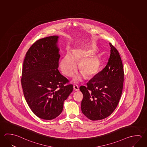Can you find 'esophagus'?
<instances>
[{
    "instance_id": "34e87169",
    "label": "esophagus",
    "mask_w": 147,
    "mask_h": 147,
    "mask_svg": "<svg viewBox=\"0 0 147 147\" xmlns=\"http://www.w3.org/2000/svg\"><path fill=\"white\" fill-rule=\"evenodd\" d=\"M73 89H74V90L75 91H79V90H80L78 86L76 85H74V86H73Z\"/></svg>"
}]
</instances>
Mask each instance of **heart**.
Masks as SVG:
<instances>
[{
	"mask_svg": "<svg viewBox=\"0 0 147 147\" xmlns=\"http://www.w3.org/2000/svg\"><path fill=\"white\" fill-rule=\"evenodd\" d=\"M89 55V51L83 49H75L72 54L68 53L60 60L59 67L64 74L67 76H72L79 62L78 67L80 71L87 77L94 76L100 67V61L97 57H87ZM83 74H77L75 76V82L81 81Z\"/></svg>",
	"mask_w": 147,
	"mask_h": 147,
	"instance_id": "1",
	"label": "heart"
}]
</instances>
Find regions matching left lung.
Wrapping results in <instances>:
<instances>
[{"label": "left lung", "mask_w": 147, "mask_h": 147, "mask_svg": "<svg viewBox=\"0 0 147 147\" xmlns=\"http://www.w3.org/2000/svg\"><path fill=\"white\" fill-rule=\"evenodd\" d=\"M111 55L105 68L87 83L80 86L83 94L81 109L91 120L106 118L115 110L123 89L124 71L118 51L109 43Z\"/></svg>", "instance_id": "1"}]
</instances>
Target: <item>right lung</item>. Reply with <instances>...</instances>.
Segmentation results:
<instances>
[{
    "label": "right lung",
    "instance_id": "add662e5",
    "mask_svg": "<svg viewBox=\"0 0 147 147\" xmlns=\"http://www.w3.org/2000/svg\"><path fill=\"white\" fill-rule=\"evenodd\" d=\"M59 36L36 41L26 53L21 78L24 95L31 111L40 118L50 120L62 113L72 85L58 70Z\"/></svg>",
    "mask_w": 147,
    "mask_h": 147
}]
</instances>
